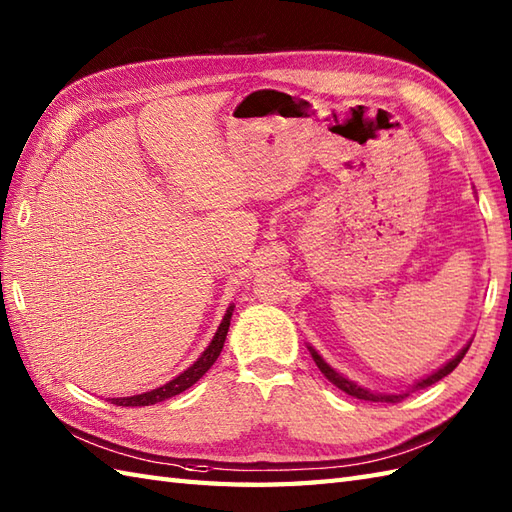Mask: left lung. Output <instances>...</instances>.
Returning <instances> with one entry per match:
<instances>
[{"label": "left lung", "mask_w": 512, "mask_h": 512, "mask_svg": "<svg viewBox=\"0 0 512 512\" xmlns=\"http://www.w3.org/2000/svg\"><path fill=\"white\" fill-rule=\"evenodd\" d=\"M469 347L471 344H467L465 349H462L454 360H449L443 368H438L436 373H432V375H427L425 379H421V382H417L412 386V390L410 392H414V390H419V388H427V386H432V384H436V382H441L443 377H447L451 371H454V368L462 362V358H465V353L469 351ZM310 351H312V358H314V362H316V366L320 368V373H323L331 384L334 386H338L340 390H344L347 392V395H351V397H355V399H364V401H386V403H399V401H403L406 399L410 392H399V395H382V392H371V390H366V388H360L358 384H353V382H349V379H344L340 373H336L334 368H331L323 358H320V355L310 347Z\"/></svg>", "instance_id": "obj_1"}]
</instances>
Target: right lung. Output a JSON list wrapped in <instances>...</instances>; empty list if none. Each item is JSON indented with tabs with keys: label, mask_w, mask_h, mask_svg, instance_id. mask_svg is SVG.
Wrapping results in <instances>:
<instances>
[{
	"label": "right lung",
	"mask_w": 512,
	"mask_h": 512,
	"mask_svg": "<svg viewBox=\"0 0 512 512\" xmlns=\"http://www.w3.org/2000/svg\"><path fill=\"white\" fill-rule=\"evenodd\" d=\"M231 314H233V305L227 310V314H224L222 323L216 331V336H213L211 344L205 349V353L200 355V358L187 368V371H183L178 377H174L172 382H168L161 388H154L150 392H144V395H135V397H120V399H111V403H115V406H124V408H135V406H152V403H159V401H165L170 397H176L181 395L183 390H187L189 386H194L198 379L205 375L209 368L213 366V362L218 360V355L224 347V340H227V331H229V325H231Z\"/></svg>",
	"instance_id": "obj_1"
}]
</instances>
